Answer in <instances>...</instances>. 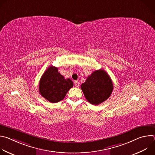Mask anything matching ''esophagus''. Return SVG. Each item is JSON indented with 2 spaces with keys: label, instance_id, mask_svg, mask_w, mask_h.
<instances>
[{
  "label": "esophagus",
  "instance_id": "34e87169",
  "mask_svg": "<svg viewBox=\"0 0 155 155\" xmlns=\"http://www.w3.org/2000/svg\"><path fill=\"white\" fill-rule=\"evenodd\" d=\"M74 84H75V86L76 87H78L79 85H80V83H79V82H78V81H75Z\"/></svg>",
  "mask_w": 155,
  "mask_h": 155
}]
</instances>
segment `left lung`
Returning a JSON list of instances; mask_svg holds the SVG:
<instances>
[{
	"mask_svg": "<svg viewBox=\"0 0 155 155\" xmlns=\"http://www.w3.org/2000/svg\"><path fill=\"white\" fill-rule=\"evenodd\" d=\"M86 100L93 105H99L111 95L114 85L108 74L102 69L94 71L81 85Z\"/></svg>",
	"mask_w": 155,
	"mask_h": 155,
	"instance_id": "8db88e82",
	"label": "left lung"
}]
</instances>
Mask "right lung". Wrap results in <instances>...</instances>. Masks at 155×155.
Here are the masks:
<instances>
[{"mask_svg": "<svg viewBox=\"0 0 155 155\" xmlns=\"http://www.w3.org/2000/svg\"><path fill=\"white\" fill-rule=\"evenodd\" d=\"M73 86L74 83L71 79H65L58 72V68L51 65L40 78L39 93L50 102L56 103L64 99Z\"/></svg>", "mask_w": 155, "mask_h": 155, "instance_id": "right-lung-1", "label": "right lung"}]
</instances>
